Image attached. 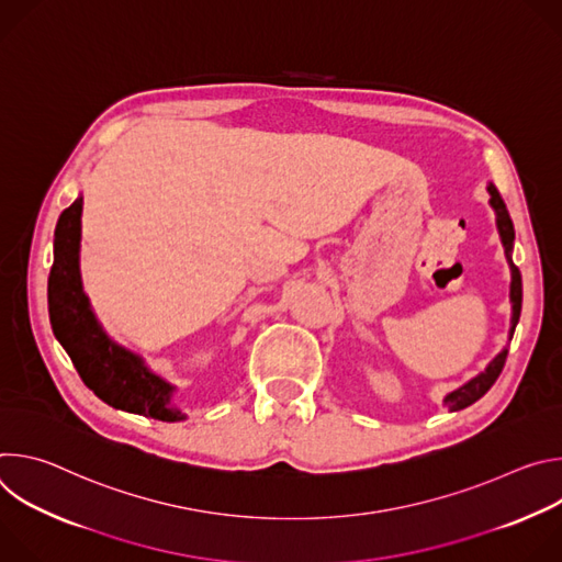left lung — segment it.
Returning a JSON list of instances; mask_svg holds the SVG:
<instances>
[{
	"instance_id": "obj_1",
	"label": "left lung",
	"mask_w": 562,
	"mask_h": 562,
	"mask_svg": "<svg viewBox=\"0 0 562 562\" xmlns=\"http://www.w3.org/2000/svg\"><path fill=\"white\" fill-rule=\"evenodd\" d=\"M490 195H492V206L496 211V222H498V231H501V239H503V247H505V256H507V262H509V269H512V308H514V315H512V336H514V329L518 325L520 319V308H522V278H520V271L518 267L514 265L512 260V249H514V224H512V217H509V211L498 193V189L494 184H490ZM507 362V349L503 353H498L490 367L475 375L473 380H469L464 386L451 391L447 397H445V405L451 409V412H460L469 405H473L475 400L483 397L492 384L498 380L503 367Z\"/></svg>"
}]
</instances>
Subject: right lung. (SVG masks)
Instances as JSON below:
<instances>
[{"label": "right lung", "mask_w": 562, "mask_h": 562, "mask_svg": "<svg viewBox=\"0 0 562 562\" xmlns=\"http://www.w3.org/2000/svg\"><path fill=\"white\" fill-rule=\"evenodd\" d=\"M82 198L61 211L55 226V260L48 276V313L53 334L70 356L79 378L106 405L178 423L184 416L169 407L173 386L150 373L137 356L106 338L91 311L79 278Z\"/></svg>", "instance_id": "right-lung-1"}]
</instances>
